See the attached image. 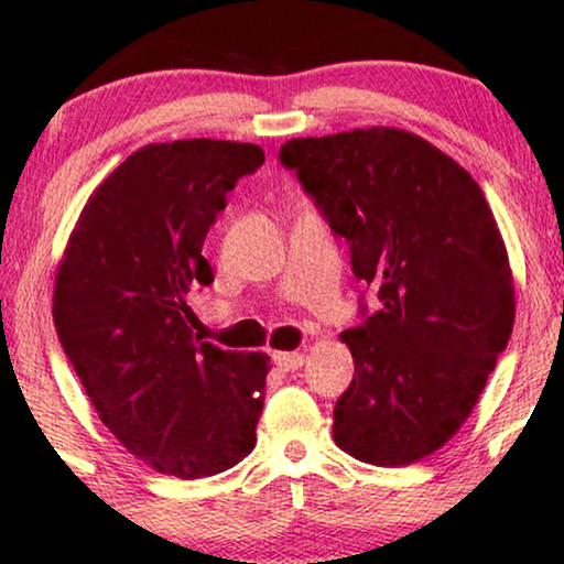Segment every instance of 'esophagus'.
<instances>
[{"mask_svg": "<svg viewBox=\"0 0 564 564\" xmlns=\"http://www.w3.org/2000/svg\"><path fill=\"white\" fill-rule=\"evenodd\" d=\"M305 357L300 351H274V365L282 369V372H295L297 367H303Z\"/></svg>", "mask_w": 564, "mask_h": 564, "instance_id": "obj_1", "label": "esophagus"}]
</instances>
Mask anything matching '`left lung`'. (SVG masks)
<instances>
[{
	"mask_svg": "<svg viewBox=\"0 0 564 564\" xmlns=\"http://www.w3.org/2000/svg\"><path fill=\"white\" fill-rule=\"evenodd\" d=\"M351 272L380 307L344 330L354 380L334 438L354 459L400 467L467 421L513 330V276L480 184L423 138L367 128L280 149Z\"/></svg>",
	"mask_w": 564,
	"mask_h": 564,
	"instance_id": "obj_1",
	"label": "left lung"
}]
</instances>
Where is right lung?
Returning a JSON list of instances; mask_svg holds the SVG:
<instances>
[{"instance_id": "right-lung-1", "label": "right lung", "mask_w": 564, "mask_h": 564, "mask_svg": "<svg viewBox=\"0 0 564 564\" xmlns=\"http://www.w3.org/2000/svg\"><path fill=\"white\" fill-rule=\"evenodd\" d=\"M264 164L253 143H151L84 205L53 290V323L99 419L164 475L197 480L257 444L269 357L192 334L189 297L226 195Z\"/></svg>"}]
</instances>
